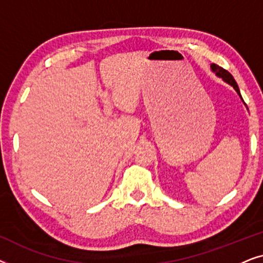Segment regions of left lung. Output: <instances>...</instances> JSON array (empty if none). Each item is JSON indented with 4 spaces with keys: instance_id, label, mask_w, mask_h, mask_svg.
I'll return each mask as SVG.
<instances>
[{
    "instance_id": "8db88e82",
    "label": "left lung",
    "mask_w": 263,
    "mask_h": 263,
    "mask_svg": "<svg viewBox=\"0 0 263 263\" xmlns=\"http://www.w3.org/2000/svg\"><path fill=\"white\" fill-rule=\"evenodd\" d=\"M211 69H212V71H213L215 75H217L218 78H221L222 80L226 82V84H229L230 86H232V87L235 88V91L237 92V95L239 96V98L242 99V102L244 103L242 96H240V91H239V88H238V85H237V82L235 81V79H233L232 75L230 74L228 70L222 69L221 67H219V66H217V64H214V63L211 64ZM244 105H246V103H244Z\"/></svg>"
}]
</instances>
